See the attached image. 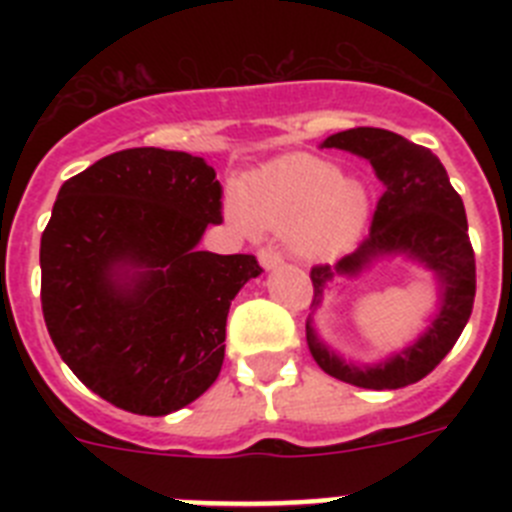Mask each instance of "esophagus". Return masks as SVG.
<instances>
[{"mask_svg": "<svg viewBox=\"0 0 512 512\" xmlns=\"http://www.w3.org/2000/svg\"><path fill=\"white\" fill-rule=\"evenodd\" d=\"M259 264L264 266L266 271H271V269H277V266H282L284 259H282V253H279L277 248L266 246V248H261V251H259Z\"/></svg>", "mask_w": 512, "mask_h": 512, "instance_id": "esophagus-1", "label": "esophagus"}]
</instances>
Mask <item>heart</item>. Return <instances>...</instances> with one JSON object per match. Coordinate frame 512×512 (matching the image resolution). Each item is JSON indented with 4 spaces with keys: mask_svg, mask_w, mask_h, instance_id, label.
Returning <instances> with one entry per match:
<instances>
[{
    "mask_svg": "<svg viewBox=\"0 0 512 512\" xmlns=\"http://www.w3.org/2000/svg\"><path fill=\"white\" fill-rule=\"evenodd\" d=\"M228 210L246 233H287L297 253L320 259L359 238L369 217V192L323 158L287 156L248 176Z\"/></svg>",
    "mask_w": 512,
    "mask_h": 512,
    "instance_id": "b5f03b06",
    "label": "heart"
}]
</instances>
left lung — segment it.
<instances>
[{"instance_id":"obj_1","label":"left lung","mask_w":512,"mask_h":512,"mask_svg":"<svg viewBox=\"0 0 512 512\" xmlns=\"http://www.w3.org/2000/svg\"><path fill=\"white\" fill-rule=\"evenodd\" d=\"M320 148H338L366 158L384 192L374 210L372 230L354 253L333 266L310 271L315 297L312 312L323 305L336 279H356L377 261L405 259L428 269L436 279L438 305L428 328L397 354L374 364H354L336 354L307 318V348L330 377L364 390H400L431 374L459 341L474 305V251L469 243L464 202L449 174L428 148L382 128H354L328 135Z\"/></svg>"}]
</instances>
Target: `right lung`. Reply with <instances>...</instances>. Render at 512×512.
<instances>
[{"label": "right lung", "instance_id": "right-lung-1", "mask_svg": "<svg viewBox=\"0 0 512 512\" xmlns=\"http://www.w3.org/2000/svg\"><path fill=\"white\" fill-rule=\"evenodd\" d=\"M205 158L128 148L58 189L40 238V302L53 346L94 395L169 415L210 390L230 302L261 274L248 253L200 251L223 223Z\"/></svg>", "mask_w": 512, "mask_h": 512}]
</instances>
